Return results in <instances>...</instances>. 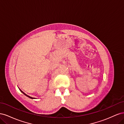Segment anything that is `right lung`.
Masks as SVG:
<instances>
[{"mask_svg": "<svg viewBox=\"0 0 124 124\" xmlns=\"http://www.w3.org/2000/svg\"><path fill=\"white\" fill-rule=\"evenodd\" d=\"M20 91H21V92H22V93H24V92H23V91H22V90H21V89H20ZM25 95H26V93H25Z\"/></svg>", "mask_w": 124, "mask_h": 124, "instance_id": "obj_1", "label": "right lung"}]
</instances>
